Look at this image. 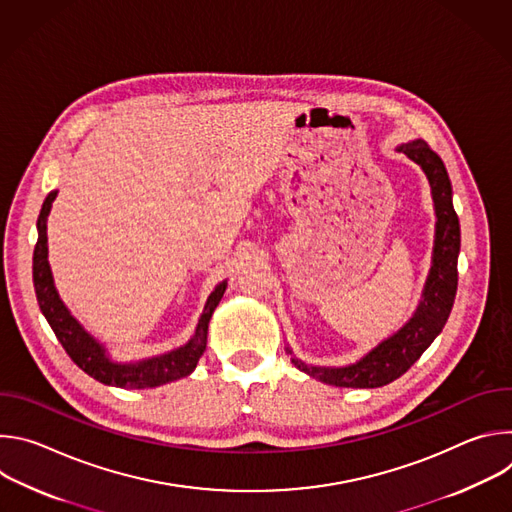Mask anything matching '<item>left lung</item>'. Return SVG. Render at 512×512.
<instances>
[{
    "label": "left lung",
    "mask_w": 512,
    "mask_h": 512,
    "mask_svg": "<svg viewBox=\"0 0 512 512\" xmlns=\"http://www.w3.org/2000/svg\"><path fill=\"white\" fill-rule=\"evenodd\" d=\"M407 158L419 164L429 180L435 204V247L433 265L425 283L423 300L415 316L389 340L379 344L352 367L322 369L298 360L291 350V362L310 377L334 387L375 389L389 385L411 369V364L425 352L433 338L442 332L454 306L458 289V253H460V223L452 204V184L448 170L423 139H415L399 148Z\"/></svg>",
    "instance_id": "8db88e82"
}]
</instances>
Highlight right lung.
I'll return each mask as SVG.
<instances>
[{
  "mask_svg": "<svg viewBox=\"0 0 512 512\" xmlns=\"http://www.w3.org/2000/svg\"><path fill=\"white\" fill-rule=\"evenodd\" d=\"M56 198V192H50L42 204L40 216H38V241L34 247V289L36 298L40 304V310L44 318L48 320L50 328L54 330L58 342L70 356V360L77 364L81 371H85L89 377L103 385L121 387V389H145V387H158L170 381H176L180 377H186L194 371L198 364V358L202 356L206 348V334H208V322L214 312V308L221 302L227 281L218 283L216 289L210 294L204 312L200 316V322L196 326V332L192 340L168 354L135 362V364H117L111 362L105 356V350L81 328V324L68 314L64 304L60 302L54 283L52 273L48 265V247H46V218L52 206V200Z\"/></svg>",
  "mask_w": 512,
  "mask_h": 512,
  "instance_id": "obj_1",
  "label": "right lung"
}]
</instances>
